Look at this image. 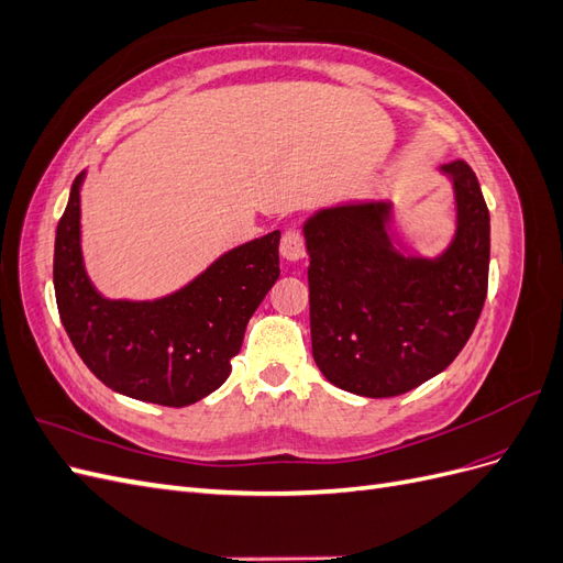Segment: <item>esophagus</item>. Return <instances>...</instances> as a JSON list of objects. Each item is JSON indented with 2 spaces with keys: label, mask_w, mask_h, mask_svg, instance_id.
I'll return each instance as SVG.
<instances>
[{
  "label": "esophagus",
  "mask_w": 563,
  "mask_h": 563,
  "mask_svg": "<svg viewBox=\"0 0 563 563\" xmlns=\"http://www.w3.org/2000/svg\"><path fill=\"white\" fill-rule=\"evenodd\" d=\"M282 255L286 261H300L305 255V236L298 228H288L282 236Z\"/></svg>",
  "instance_id": "obj_1"
}]
</instances>
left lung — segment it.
Returning a JSON list of instances; mask_svg holds the SVG:
<instances>
[{"label": "left lung", "instance_id": "8db88e82", "mask_svg": "<svg viewBox=\"0 0 563 563\" xmlns=\"http://www.w3.org/2000/svg\"><path fill=\"white\" fill-rule=\"evenodd\" d=\"M453 180L457 228L439 258L391 246V203L321 209L305 223L310 329L319 371L352 395L397 397L444 371L470 340L488 288L490 216L467 162Z\"/></svg>", "mask_w": 563, "mask_h": 563}]
</instances>
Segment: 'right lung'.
I'll use <instances>...</instances> for the list:
<instances>
[{"label": "right lung", "mask_w": 563, "mask_h": 563, "mask_svg": "<svg viewBox=\"0 0 563 563\" xmlns=\"http://www.w3.org/2000/svg\"><path fill=\"white\" fill-rule=\"evenodd\" d=\"M56 230L54 288L81 362L110 389L159 406H190L223 385L246 323L279 279V230L228 251L180 291L159 300H108L87 277L79 187Z\"/></svg>", "instance_id": "add662e5"}]
</instances>
